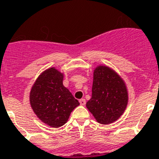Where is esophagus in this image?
I'll return each instance as SVG.
<instances>
[{
	"mask_svg": "<svg viewBox=\"0 0 159 159\" xmlns=\"http://www.w3.org/2000/svg\"><path fill=\"white\" fill-rule=\"evenodd\" d=\"M80 105H82V106H84V105L86 104V100L84 99H80Z\"/></svg>",
	"mask_w": 159,
	"mask_h": 159,
	"instance_id": "34e87169",
	"label": "esophagus"
}]
</instances>
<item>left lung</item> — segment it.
Segmentation results:
<instances>
[{
    "label": "left lung",
    "instance_id": "obj_1",
    "mask_svg": "<svg viewBox=\"0 0 159 159\" xmlns=\"http://www.w3.org/2000/svg\"><path fill=\"white\" fill-rule=\"evenodd\" d=\"M128 102L127 86L121 76L105 65L95 67L93 73L92 98L86 107L95 120L107 125L116 121Z\"/></svg>",
    "mask_w": 159,
    "mask_h": 159
}]
</instances>
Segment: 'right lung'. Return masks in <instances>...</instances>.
I'll return each mask as SVG.
<instances>
[{
    "mask_svg": "<svg viewBox=\"0 0 159 159\" xmlns=\"http://www.w3.org/2000/svg\"><path fill=\"white\" fill-rule=\"evenodd\" d=\"M64 74L50 67L40 74L32 85L29 100L32 110L49 127H60L68 120L80 102L63 84Z\"/></svg>",
    "mask_w": 159,
    "mask_h": 159,
    "instance_id": "obj_1",
    "label": "right lung"
}]
</instances>
